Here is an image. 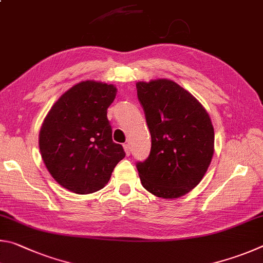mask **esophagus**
Here are the masks:
<instances>
[{"label":"esophagus","mask_w":263,"mask_h":263,"mask_svg":"<svg viewBox=\"0 0 263 263\" xmlns=\"http://www.w3.org/2000/svg\"><path fill=\"white\" fill-rule=\"evenodd\" d=\"M123 149H124V151H126V155L127 156H130V145L124 144L123 145Z\"/></svg>","instance_id":"obj_1"}]
</instances>
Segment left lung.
Returning a JSON list of instances; mask_svg holds the SVG:
<instances>
[{"label":"left lung","instance_id":"left-lung-1","mask_svg":"<svg viewBox=\"0 0 263 263\" xmlns=\"http://www.w3.org/2000/svg\"><path fill=\"white\" fill-rule=\"evenodd\" d=\"M137 97L151 134V151L137 163L146 191L177 199L199 185L214 156L215 133L208 112L176 82H137Z\"/></svg>","mask_w":263,"mask_h":263}]
</instances>
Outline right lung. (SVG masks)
<instances>
[{
	"mask_svg": "<svg viewBox=\"0 0 263 263\" xmlns=\"http://www.w3.org/2000/svg\"><path fill=\"white\" fill-rule=\"evenodd\" d=\"M117 87L83 81L60 97L39 133L41 158L60 186L91 194L106 186L126 153L112 140L107 108Z\"/></svg>",
	"mask_w": 263,
	"mask_h": 263,
	"instance_id": "right-lung-1",
	"label": "right lung"
}]
</instances>
